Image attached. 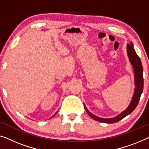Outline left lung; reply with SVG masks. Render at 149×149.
Here are the masks:
<instances>
[{
	"mask_svg": "<svg viewBox=\"0 0 149 149\" xmlns=\"http://www.w3.org/2000/svg\"><path fill=\"white\" fill-rule=\"evenodd\" d=\"M127 53L128 55L129 60L132 65L134 72V81H135V89L134 93L132 99L128 107H127L125 111L121 112L120 114L116 117H112V118H101L98 116H96L93 115L88 110L84 104L85 110L86 111L87 113L91 116L92 118L100 122L106 123H116L117 121H120L121 119L124 118L125 117L128 116L130 114L135 108L136 107L138 102H139L140 96H141L142 91H143V85H144V79H143V68H142V63L140 61L139 56L137 55L134 49V46L132 42L130 44H127Z\"/></svg>",
	"mask_w": 149,
	"mask_h": 149,
	"instance_id": "left-lung-1",
	"label": "left lung"
}]
</instances>
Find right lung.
<instances>
[{"label": "right lung", "instance_id": "1", "mask_svg": "<svg viewBox=\"0 0 149 149\" xmlns=\"http://www.w3.org/2000/svg\"><path fill=\"white\" fill-rule=\"evenodd\" d=\"M56 113H57V112H56V113H55V114H54V116H53V117H54V116H55V115H56Z\"/></svg>", "mask_w": 149, "mask_h": 149}]
</instances>
